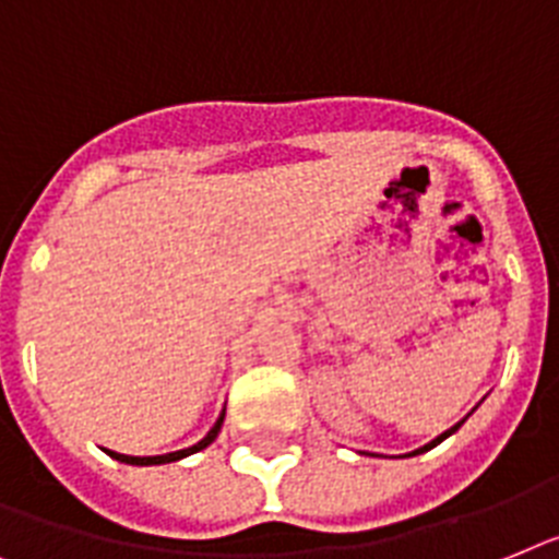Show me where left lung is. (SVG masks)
I'll use <instances>...</instances> for the list:
<instances>
[{"instance_id":"8db88e82","label":"left lung","mask_w":559,"mask_h":559,"mask_svg":"<svg viewBox=\"0 0 559 559\" xmlns=\"http://www.w3.org/2000/svg\"><path fill=\"white\" fill-rule=\"evenodd\" d=\"M475 409H477V406H475ZM468 415H472V412H468ZM468 415H466V417H468ZM466 417H463V420H457V424H454L452 429H447V431H443V435H438V438L431 440V443H426V447H420V449H415V452H409V454H406V457H415V454H424V452H429V449H435V447H438V443H443V440H447L449 435H454V431H457V429H461L463 424H466Z\"/></svg>"}]
</instances>
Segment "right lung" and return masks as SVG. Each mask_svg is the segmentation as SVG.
<instances>
[{
	"mask_svg": "<svg viewBox=\"0 0 559 559\" xmlns=\"http://www.w3.org/2000/svg\"><path fill=\"white\" fill-rule=\"evenodd\" d=\"M224 426V412L218 415V420L213 424V429L204 435V438L195 443V447H187V449H178V452H167V454H153V457H133V454H119V452H110V449H105L107 454H110L112 461L119 463H128V466H164V463H176V461H185V457H190V454L201 452V449H207L210 443H213L215 438H218V431H222Z\"/></svg>",
	"mask_w": 559,
	"mask_h": 559,
	"instance_id": "1",
	"label": "right lung"
}]
</instances>
